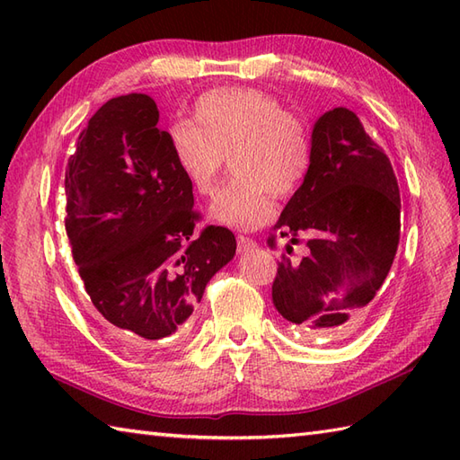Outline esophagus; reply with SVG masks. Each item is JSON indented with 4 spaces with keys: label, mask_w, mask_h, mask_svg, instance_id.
I'll list each match as a JSON object with an SVG mask.
<instances>
[{
    "label": "esophagus",
    "mask_w": 460,
    "mask_h": 460,
    "mask_svg": "<svg viewBox=\"0 0 460 460\" xmlns=\"http://www.w3.org/2000/svg\"><path fill=\"white\" fill-rule=\"evenodd\" d=\"M237 245H239V252H249L257 247V243L252 241L251 237H245V235H239L237 237Z\"/></svg>",
    "instance_id": "esophagus-1"
}]
</instances>
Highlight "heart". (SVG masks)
Wrapping results in <instances>:
<instances>
[{
	"label": "heart",
	"instance_id": "heart-1",
	"mask_svg": "<svg viewBox=\"0 0 460 460\" xmlns=\"http://www.w3.org/2000/svg\"><path fill=\"white\" fill-rule=\"evenodd\" d=\"M168 144L175 168L201 198L213 193L225 158L233 160L239 178L215 195L209 219L243 231L265 225L275 215V193H295L312 165L306 122L277 96L245 86L201 94L193 122L172 124Z\"/></svg>",
	"mask_w": 460,
	"mask_h": 460
}]
</instances>
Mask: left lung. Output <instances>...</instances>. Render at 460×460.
Returning a JSON list of instances; mask_svg holds the SVG:
<instances>
[{"label":"left lung","instance_id":"left-lung-1","mask_svg":"<svg viewBox=\"0 0 460 460\" xmlns=\"http://www.w3.org/2000/svg\"><path fill=\"white\" fill-rule=\"evenodd\" d=\"M402 199L384 150L348 109L322 114L312 130V165L275 233L292 237L272 280V305L306 334L354 330L394 265ZM306 232L307 257H291Z\"/></svg>","mask_w":460,"mask_h":460}]
</instances>
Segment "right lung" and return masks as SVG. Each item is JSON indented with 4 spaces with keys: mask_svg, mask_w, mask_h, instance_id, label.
Instances as JSON below:
<instances>
[{
    "mask_svg": "<svg viewBox=\"0 0 460 460\" xmlns=\"http://www.w3.org/2000/svg\"><path fill=\"white\" fill-rule=\"evenodd\" d=\"M148 94L102 104L65 172V229L96 318L138 348L181 330L211 277L235 255L227 227L208 225L172 158Z\"/></svg>",
    "mask_w": 460,
    "mask_h": 460,
    "instance_id": "right-lung-1",
    "label": "right lung"
}]
</instances>
